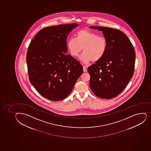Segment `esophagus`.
Segmentation results:
<instances>
[{
  "label": "esophagus",
  "mask_w": 151,
  "mask_h": 151,
  "mask_svg": "<svg viewBox=\"0 0 151 151\" xmlns=\"http://www.w3.org/2000/svg\"><path fill=\"white\" fill-rule=\"evenodd\" d=\"M87 68L85 66H83V71H84V72H87Z\"/></svg>",
  "instance_id": "esophagus-1"
}]
</instances>
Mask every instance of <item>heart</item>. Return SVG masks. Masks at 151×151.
Here are the masks:
<instances>
[{
  "label": "heart",
  "instance_id": "1",
  "mask_svg": "<svg viewBox=\"0 0 151 151\" xmlns=\"http://www.w3.org/2000/svg\"><path fill=\"white\" fill-rule=\"evenodd\" d=\"M67 47L72 55L79 56L83 50L81 60L87 64L92 60H100L106 55L107 50V41L103 36L87 30H80L75 35V39H69Z\"/></svg>",
  "mask_w": 151,
  "mask_h": 151
}]
</instances>
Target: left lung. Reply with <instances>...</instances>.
<instances>
[{
  "mask_svg": "<svg viewBox=\"0 0 151 151\" xmlns=\"http://www.w3.org/2000/svg\"><path fill=\"white\" fill-rule=\"evenodd\" d=\"M101 31L107 41L106 55L88 68L93 93L110 99L123 91L133 76L135 52L129 38L120 30L104 27H90Z\"/></svg>",
  "mask_w": 151,
  "mask_h": 151,
  "instance_id": "left-lung-1",
  "label": "left lung"
}]
</instances>
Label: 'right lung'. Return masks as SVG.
Masks as SVG:
<instances>
[{
	"label": "right lung",
	"mask_w": 151,
	"mask_h": 151,
	"mask_svg": "<svg viewBox=\"0 0 151 151\" xmlns=\"http://www.w3.org/2000/svg\"><path fill=\"white\" fill-rule=\"evenodd\" d=\"M78 26L74 23L45 27L28 47L26 61L30 82L40 95L52 101L67 98L82 74L80 62L65 53L67 36Z\"/></svg>",
	"instance_id": "right-lung-1"
}]
</instances>
